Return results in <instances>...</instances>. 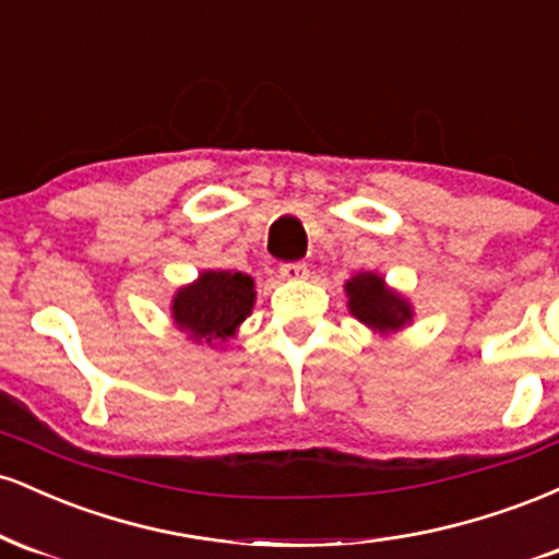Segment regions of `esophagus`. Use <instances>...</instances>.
Instances as JSON below:
<instances>
[{
    "mask_svg": "<svg viewBox=\"0 0 559 559\" xmlns=\"http://www.w3.org/2000/svg\"><path fill=\"white\" fill-rule=\"evenodd\" d=\"M278 273L284 281H301L307 278V265L305 262H288V265L278 267Z\"/></svg>",
    "mask_w": 559,
    "mask_h": 559,
    "instance_id": "34e87169",
    "label": "esophagus"
}]
</instances>
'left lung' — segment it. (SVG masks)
Segmentation results:
<instances>
[{"instance_id": "obj_1", "label": "left lung", "mask_w": 559, "mask_h": 559, "mask_svg": "<svg viewBox=\"0 0 559 559\" xmlns=\"http://www.w3.org/2000/svg\"><path fill=\"white\" fill-rule=\"evenodd\" d=\"M344 292L349 297L346 307H349L352 316L381 336L404 329L413 320L409 301L400 297L394 288H389L381 275L357 273L355 278L346 281Z\"/></svg>"}]
</instances>
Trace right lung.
<instances>
[{"instance_id": "add662e5", "label": "right lung", "mask_w": 559, "mask_h": 559, "mask_svg": "<svg viewBox=\"0 0 559 559\" xmlns=\"http://www.w3.org/2000/svg\"><path fill=\"white\" fill-rule=\"evenodd\" d=\"M254 307L252 275L239 271H204L194 284L178 288L170 312L178 331L197 344L228 342Z\"/></svg>"}]
</instances>
